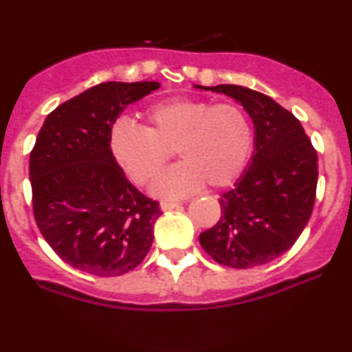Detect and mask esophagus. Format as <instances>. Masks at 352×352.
<instances>
[{
  "label": "esophagus",
  "mask_w": 352,
  "mask_h": 352,
  "mask_svg": "<svg viewBox=\"0 0 352 352\" xmlns=\"http://www.w3.org/2000/svg\"><path fill=\"white\" fill-rule=\"evenodd\" d=\"M182 204H177V201H162L160 204V208L164 210V212H168V210H173V208H180Z\"/></svg>",
  "instance_id": "1"
}]
</instances>
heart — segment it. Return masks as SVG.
I'll use <instances>...</instances> for the list:
<instances>
[{"mask_svg":"<svg viewBox=\"0 0 352 352\" xmlns=\"http://www.w3.org/2000/svg\"><path fill=\"white\" fill-rule=\"evenodd\" d=\"M147 127L117 120L109 135L112 157L137 185L148 184L175 151L182 162L159 177L153 195L180 199L207 184L232 185L253 151V127L236 104H210L187 98L167 99L145 112Z\"/></svg>","mask_w":352,"mask_h":352,"instance_id":"b5f03b06","label":"heart"}]
</instances>
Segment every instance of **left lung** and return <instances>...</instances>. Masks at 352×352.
Returning <instances> with one entry per match:
<instances>
[{
    "instance_id": "8db88e82",
    "label": "left lung",
    "mask_w": 352,
    "mask_h": 352,
    "mask_svg": "<svg viewBox=\"0 0 352 352\" xmlns=\"http://www.w3.org/2000/svg\"><path fill=\"white\" fill-rule=\"evenodd\" d=\"M243 106L254 127L253 155L235 187L218 199L221 217L200 245L230 268H252L288 252L308 223L316 199L318 153L300 120L253 89L195 86Z\"/></svg>"
}]
</instances>
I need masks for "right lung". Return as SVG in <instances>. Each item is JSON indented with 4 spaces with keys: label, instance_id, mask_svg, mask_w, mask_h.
I'll return each instance as SVG.
<instances>
[{
    "label": "right lung",
    "instance_id": "obj_1",
    "mask_svg": "<svg viewBox=\"0 0 352 352\" xmlns=\"http://www.w3.org/2000/svg\"><path fill=\"white\" fill-rule=\"evenodd\" d=\"M155 80L102 82L56 107L30 155L33 212L44 240L80 272L119 276L142 263L162 215L127 180L109 147L124 109Z\"/></svg>",
    "mask_w": 352,
    "mask_h": 352
}]
</instances>
